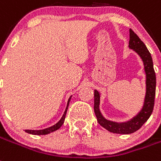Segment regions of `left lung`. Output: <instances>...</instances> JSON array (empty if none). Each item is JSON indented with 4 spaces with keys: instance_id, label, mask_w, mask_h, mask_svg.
Here are the masks:
<instances>
[{
    "instance_id": "left-lung-1",
    "label": "left lung",
    "mask_w": 161,
    "mask_h": 161,
    "mask_svg": "<svg viewBox=\"0 0 161 161\" xmlns=\"http://www.w3.org/2000/svg\"><path fill=\"white\" fill-rule=\"evenodd\" d=\"M128 47L136 52L144 62V70L146 74V95L142 110L131 120L126 123H115L107 120L100 112V93L95 90L94 92V112L97 122L102 127L114 134H128L134 133L141 128L151 115L154 105L156 76L153 65V60L150 53L139 36L132 29H129V43Z\"/></svg>"
}]
</instances>
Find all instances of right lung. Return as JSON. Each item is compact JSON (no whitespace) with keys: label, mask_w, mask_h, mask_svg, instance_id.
I'll return each mask as SVG.
<instances>
[{"label":"right lung","mask_w":161,"mask_h":161,"mask_svg":"<svg viewBox=\"0 0 161 161\" xmlns=\"http://www.w3.org/2000/svg\"><path fill=\"white\" fill-rule=\"evenodd\" d=\"M70 99H71V97H70L69 98V100H68L66 109L64 111V113L63 116H62V118H61L60 120L58 121L56 124H54V125L52 126V127L45 128V129H42V130H25V132H27V133H28V134H33V135H45V134H50L52 132H54L56 131V130H58V128L63 125L64 122V118H65V115H66L67 109H68V107H69V103Z\"/></svg>","instance_id":"add662e5"}]
</instances>
